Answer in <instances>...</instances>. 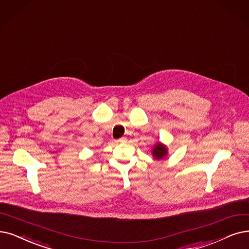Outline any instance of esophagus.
<instances>
[{
  "label": "esophagus",
  "instance_id": "34e87169",
  "mask_svg": "<svg viewBox=\"0 0 249 249\" xmlns=\"http://www.w3.org/2000/svg\"><path fill=\"white\" fill-rule=\"evenodd\" d=\"M115 142L116 143H125L126 142V138H121V139H118V140H116Z\"/></svg>",
  "mask_w": 249,
  "mask_h": 249
}]
</instances>
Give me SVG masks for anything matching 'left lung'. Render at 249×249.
Listing matches in <instances>:
<instances>
[{
    "mask_svg": "<svg viewBox=\"0 0 249 249\" xmlns=\"http://www.w3.org/2000/svg\"><path fill=\"white\" fill-rule=\"evenodd\" d=\"M152 155L155 159H162L167 155V148L160 142L157 143L152 149Z\"/></svg>",
    "mask_w": 249,
    "mask_h": 249,
    "instance_id": "8db88e82",
    "label": "left lung"
}]
</instances>
